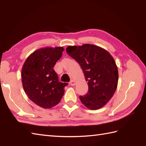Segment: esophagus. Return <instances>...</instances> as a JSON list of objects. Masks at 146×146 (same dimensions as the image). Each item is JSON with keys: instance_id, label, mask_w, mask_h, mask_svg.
Segmentation results:
<instances>
[{"instance_id": "esophagus-1", "label": "esophagus", "mask_w": 146, "mask_h": 146, "mask_svg": "<svg viewBox=\"0 0 146 146\" xmlns=\"http://www.w3.org/2000/svg\"><path fill=\"white\" fill-rule=\"evenodd\" d=\"M70 85H71V86H74L75 85V81L74 80H71V81L70 82Z\"/></svg>"}]
</instances>
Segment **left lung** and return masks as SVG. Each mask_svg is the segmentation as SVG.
Wrapping results in <instances>:
<instances>
[{"label": "left lung", "mask_w": 146, "mask_h": 146, "mask_svg": "<svg viewBox=\"0 0 146 146\" xmlns=\"http://www.w3.org/2000/svg\"><path fill=\"white\" fill-rule=\"evenodd\" d=\"M66 50L79 63L88 82L87 94L80 96L82 103L91 110L103 107L117 87L119 74L113 57L105 49L89 44L70 46Z\"/></svg>", "instance_id": "1"}]
</instances>
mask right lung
Instances as JSON below:
<instances>
[{"label":"right lung","mask_w":146,"mask_h":146,"mask_svg":"<svg viewBox=\"0 0 146 146\" xmlns=\"http://www.w3.org/2000/svg\"><path fill=\"white\" fill-rule=\"evenodd\" d=\"M63 47L44 48L33 52L24 62L22 69L23 88L29 98L43 108L56 106L64 95L66 83L59 82L53 70L62 56Z\"/></svg>","instance_id":"right-lung-1"}]
</instances>
